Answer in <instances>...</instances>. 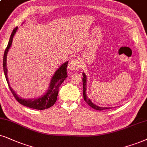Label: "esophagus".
<instances>
[{"label": "esophagus", "instance_id": "1", "mask_svg": "<svg viewBox=\"0 0 147 147\" xmlns=\"http://www.w3.org/2000/svg\"><path fill=\"white\" fill-rule=\"evenodd\" d=\"M68 69L69 70H77L80 68V63L77 60L75 59H72L68 63Z\"/></svg>", "mask_w": 147, "mask_h": 147}]
</instances>
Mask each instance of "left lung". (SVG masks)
<instances>
[{
    "label": "left lung",
    "mask_w": 147,
    "mask_h": 147,
    "mask_svg": "<svg viewBox=\"0 0 147 147\" xmlns=\"http://www.w3.org/2000/svg\"><path fill=\"white\" fill-rule=\"evenodd\" d=\"M83 98H84V100L86 102V103L89 106H90L91 107L93 108V109H96V110H98V111H102V110H105V109H112L111 107H98V106L94 105V103L91 101V100L90 98H87V94H86V87H87V77L85 75V72L83 73Z\"/></svg>",
    "instance_id": "left-lung-1"
}]
</instances>
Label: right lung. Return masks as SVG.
I'll use <instances>...</instances> for the list:
<instances>
[{
	"mask_svg": "<svg viewBox=\"0 0 147 147\" xmlns=\"http://www.w3.org/2000/svg\"><path fill=\"white\" fill-rule=\"evenodd\" d=\"M18 29V27H16L13 30L11 34L10 38H9V43L7 45V47L5 51L4 56H3V70H4L5 76V78H6L7 82L8 83L9 89H10L11 92H12L15 98L18 101V102H20L23 106L31 108V109H36V110H44V109H49V108L54 105L55 102H56L60 86L63 83V81H64L65 79L68 77L66 68H67L68 62L67 61V62L64 63V64L61 65L60 67L57 68L56 71L55 72L54 75H53V77L51 78L49 88H48L47 92L45 93L43 95H42L40 97L33 98V99H25V98L19 97V96H18V94L15 92V91L10 86L8 77H7L8 70H7V53H8L9 50L10 49L11 46L13 38L14 35L16 34Z\"/></svg>",
	"mask_w": 147,
	"mask_h": 147,
	"instance_id": "obj_1",
	"label": "right lung"
}]
</instances>
